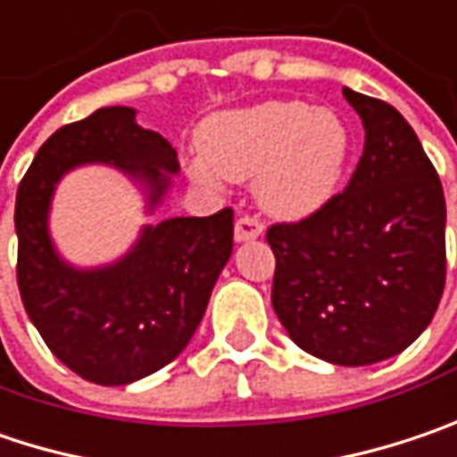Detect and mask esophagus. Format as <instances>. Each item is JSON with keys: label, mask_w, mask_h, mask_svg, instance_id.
<instances>
[{"label": "esophagus", "mask_w": 457, "mask_h": 457, "mask_svg": "<svg viewBox=\"0 0 457 457\" xmlns=\"http://www.w3.org/2000/svg\"><path fill=\"white\" fill-rule=\"evenodd\" d=\"M261 235H263V225L255 217H240L235 222V240L237 243H251V240L261 237Z\"/></svg>", "instance_id": "obj_1"}]
</instances>
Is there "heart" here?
Returning a JSON list of instances; mask_svg holds the SVG:
<instances>
[{"mask_svg":"<svg viewBox=\"0 0 457 457\" xmlns=\"http://www.w3.org/2000/svg\"><path fill=\"white\" fill-rule=\"evenodd\" d=\"M199 149L204 162L188 168L196 183L214 186V173L229 180L253 178L263 212L303 220L338 194L352 157V131L334 108L266 100L209 119Z\"/></svg>","mask_w":457,"mask_h":457,"instance_id":"1","label":"heart"}]
</instances>
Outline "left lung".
<instances>
[{
    "label": "left lung",
    "instance_id": "obj_1",
    "mask_svg": "<svg viewBox=\"0 0 457 457\" xmlns=\"http://www.w3.org/2000/svg\"><path fill=\"white\" fill-rule=\"evenodd\" d=\"M364 152L344 194L274 225L271 305L289 338L341 367L390 360L432 323L445 287V194L409 121L344 87Z\"/></svg>",
    "mask_w": 457,
    "mask_h": 457
}]
</instances>
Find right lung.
I'll return each mask as SVG.
<instances>
[{
	"label": "right lung",
	"instance_id": "obj_1",
	"mask_svg": "<svg viewBox=\"0 0 457 457\" xmlns=\"http://www.w3.org/2000/svg\"><path fill=\"white\" fill-rule=\"evenodd\" d=\"M108 165L145 196L152 217L180 173L170 142L129 105L97 108L46 139L17 188V287L28 318L56 360L97 386H129L170 364L202 323L232 255V209L142 225L116 261L77 266L51 235L62 178Z\"/></svg>",
	"mask_w": 457,
	"mask_h": 457
}]
</instances>
